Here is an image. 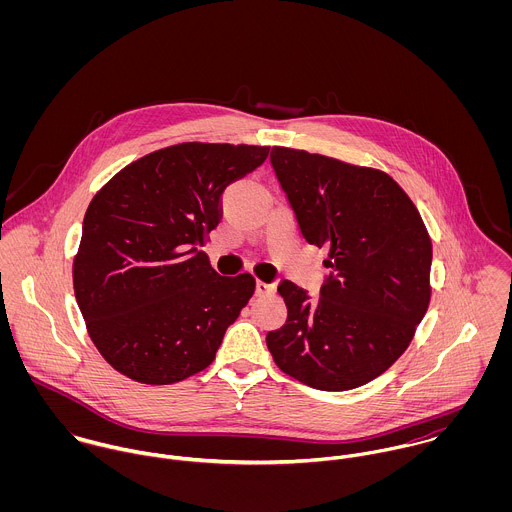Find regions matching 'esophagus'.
I'll return each mask as SVG.
<instances>
[{
  "label": "esophagus",
  "mask_w": 512,
  "mask_h": 512,
  "mask_svg": "<svg viewBox=\"0 0 512 512\" xmlns=\"http://www.w3.org/2000/svg\"><path fill=\"white\" fill-rule=\"evenodd\" d=\"M276 290V286L274 284H266V282H256V295L258 297H264V295H270V293H274Z\"/></svg>",
  "instance_id": "obj_1"
}]
</instances>
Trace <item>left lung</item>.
<instances>
[{
    "label": "left lung",
    "mask_w": 512,
    "mask_h": 512,
    "mask_svg": "<svg viewBox=\"0 0 512 512\" xmlns=\"http://www.w3.org/2000/svg\"><path fill=\"white\" fill-rule=\"evenodd\" d=\"M270 159L303 238L329 250L333 274L317 301L282 280L288 319L266 345L280 370L311 388L363 386L402 357L428 311V228L380 169L293 147H272Z\"/></svg>",
    "instance_id": "left-lung-1"
}]
</instances>
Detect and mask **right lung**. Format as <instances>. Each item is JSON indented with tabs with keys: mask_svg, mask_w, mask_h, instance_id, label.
<instances>
[{
	"mask_svg": "<svg viewBox=\"0 0 512 512\" xmlns=\"http://www.w3.org/2000/svg\"><path fill=\"white\" fill-rule=\"evenodd\" d=\"M268 146L185 142L120 169L90 201L73 260L76 303L104 361L142 384H173L215 361L254 295L250 274L219 276L199 250L226 185Z\"/></svg>",
	"mask_w": 512,
	"mask_h": 512,
	"instance_id": "obj_1",
	"label": "right lung"
}]
</instances>
